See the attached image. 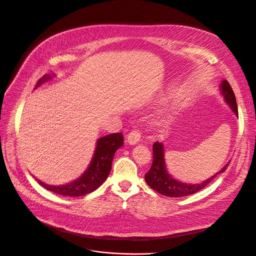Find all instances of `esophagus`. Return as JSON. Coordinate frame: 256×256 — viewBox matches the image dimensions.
I'll use <instances>...</instances> for the list:
<instances>
[{
  "instance_id": "34e87169",
  "label": "esophagus",
  "mask_w": 256,
  "mask_h": 256,
  "mask_svg": "<svg viewBox=\"0 0 256 256\" xmlns=\"http://www.w3.org/2000/svg\"><path fill=\"white\" fill-rule=\"evenodd\" d=\"M140 136H142L140 130H134L128 134V138H126L128 140L126 142L130 144H136L140 140Z\"/></svg>"
}]
</instances>
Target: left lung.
Here are the masks:
<instances>
[{
	"label": "left lung",
	"instance_id": "left-lung-1",
	"mask_svg": "<svg viewBox=\"0 0 256 256\" xmlns=\"http://www.w3.org/2000/svg\"><path fill=\"white\" fill-rule=\"evenodd\" d=\"M222 93L227 101V103L232 108V110L235 112L236 116H238V108H237V102L235 98V94L232 90V87L230 86L228 81H223L222 83ZM229 166V163L226 164L221 171L216 173L214 176L208 178V180L202 182V184H182L180 181H177L173 179L166 171L165 168V161H164V149L162 142H155L153 144V163L151 166V169L144 174V180L147 182V184L153 188L155 192L169 196V198H180V196H186L190 194H194L200 190L204 188L206 186H208L210 182L214 180V178L222 172H224L227 167Z\"/></svg>",
	"mask_w": 256,
	"mask_h": 256
}]
</instances>
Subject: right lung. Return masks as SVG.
Listing matches in <instances>:
<instances>
[{"label":"right lung","mask_w":256,"mask_h":256,"mask_svg":"<svg viewBox=\"0 0 256 256\" xmlns=\"http://www.w3.org/2000/svg\"><path fill=\"white\" fill-rule=\"evenodd\" d=\"M50 78L52 77H42L38 81V86ZM122 144L124 136L122 132H114L102 136L97 140L95 153L89 168L80 178L74 182H70V184L62 186H48L40 180L38 184L44 188L64 196H83L87 194H90L97 190L106 180L112 170L114 153L118 148L122 147Z\"/></svg>","instance_id":"right-lung-1"}]
</instances>
